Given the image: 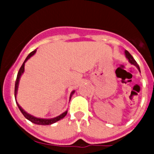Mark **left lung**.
<instances>
[{
    "label": "left lung",
    "mask_w": 154,
    "mask_h": 154,
    "mask_svg": "<svg viewBox=\"0 0 154 154\" xmlns=\"http://www.w3.org/2000/svg\"><path fill=\"white\" fill-rule=\"evenodd\" d=\"M125 55H126V58H127L128 61H129V62H130L131 65H135L136 67L137 68V69L139 70V72H140V67H139V65L137 63V62L135 61V59L133 58V57L130 54V52L128 51H126V50H125Z\"/></svg>",
    "instance_id": "8db88e82"
}]
</instances>
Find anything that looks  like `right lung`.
<instances>
[{"label":"right lung","mask_w":154,"mask_h":154,"mask_svg":"<svg viewBox=\"0 0 154 154\" xmlns=\"http://www.w3.org/2000/svg\"><path fill=\"white\" fill-rule=\"evenodd\" d=\"M36 51H37V49H35V50H34L33 51H31V52L30 53L29 55L27 56V58H25L24 62H23L22 65H21V67L20 68V69H19L18 73H17V79H16V81H15V87H14V96H15L16 103H17V106H18L19 109H20V111L21 112V113L24 115V117L26 118L27 119H28L29 121H31V123H35V124L42 125V126H46V125L53 124V123H56V122H58V120H60V119H63L65 116H66V114H67L68 110H66V111H65L64 112H62L61 115L58 116H56V117L51 118V119H43V118L35 117V116H34L31 115L30 113L27 112L25 110H24V109H23L22 107H21V106L18 104V103H17V99H16V96H17V89H18L19 82H20V79H21V76L22 75V74L24 73V64H25V62H26L27 61H28L31 56H33V55H35V53H36ZM75 91L73 90L72 92H71L70 97H69V101H70L71 98H72V96L73 94L75 93Z\"/></svg>","instance_id":"add662e5"}]
</instances>
